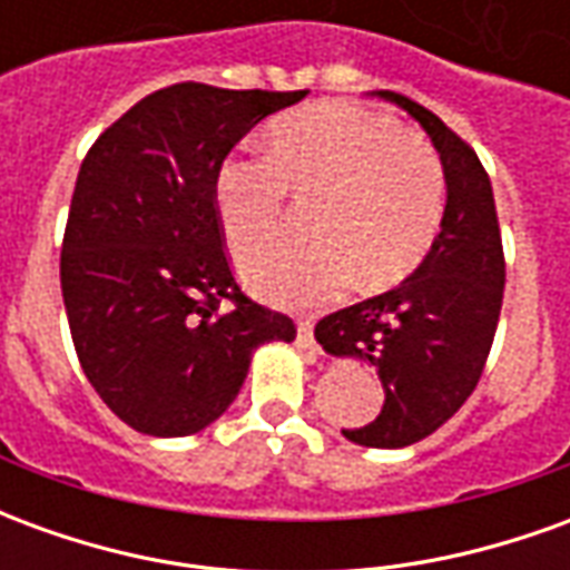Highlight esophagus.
Instances as JSON below:
<instances>
[{"instance_id": "34e87169", "label": "esophagus", "mask_w": 570, "mask_h": 570, "mask_svg": "<svg viewBox=\"0 0 570 570\" xmlns=\"http://www.w3.org/2000/svg\"><path fill=\"white\" fill-rule=\"evenodd\" d=\"M296 345L305 347V351H321V347H317V342H314V323H311V321H298Z\"/></svg>"}]
</instances>
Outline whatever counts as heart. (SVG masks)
I'll list each match as a JSON object with an SVG mask.
<instances>
[{"instance_id":"b5f03b06","label":"heart","mask_w":570,"mask_h":570,"mask_svg":"<svg viewBox=\"0 0 570 570\" xmlns=\"http://www.w3.org/2000/svg\"><path fill=\"white\" fill-rule=\"evenodd\" d=\"M286 191L308 200L311 237H274L240 253L256 296L314 308L351 281L363 289L400 284L440 235L445 179L428 142L394 118L354 104L286 112L268 130L265 155H232L213 179V204L232 247L281 223Z\"/></svg>"}]
</instances>
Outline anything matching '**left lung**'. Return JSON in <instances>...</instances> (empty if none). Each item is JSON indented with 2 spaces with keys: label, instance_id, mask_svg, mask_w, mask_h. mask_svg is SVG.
Returning a JSON list of instances; mask_svg holds the SVG:
<instances>
[{
  "label": "left lung",
  "instance_id": "obj_1",
  "mask_svg": "<svg viewBox=\"0 0 570 570\" xmlns=\"http://www.w3.org/2000/svg\"><path fill=\"white\" fill-rule=\"evenodd\" d=\"M372 97L415 118L440 155V235L403 284L323 317L314 338L326 354L370 363L382 379V412L366 428L342 433L357 445L403 449L442 428L473 394L501 317L503 249L489 174L476 151L403 94Z\"/></svg>",
  "mask_w": 570,
  "mask_h": 570
}]
</instances>
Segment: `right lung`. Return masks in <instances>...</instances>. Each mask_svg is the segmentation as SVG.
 <instances>
[{"instance_id": "obj_1", "label": "right lung", "mask_w": 570, "mask_h": 570, "mask_svg": "<svg viewBox=\"0 0 570 570\" xmlns=\"http://www.w3.org/2000/svg\"><path fill=\"white\" fill-rule=\"evenodd\" d=\"M308 91L170 85L130 106L81 161L60 289L94 391L149 436H188L235 403L256 347L293 342L286 314L240 293L213 179L262 118ZM236 311L223 315L218 302Z\"/></svg>"}]
</instances>
